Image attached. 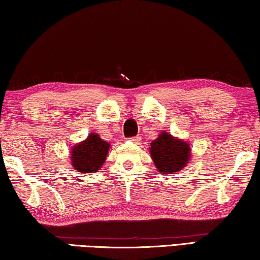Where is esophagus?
<instances>
[{
  "mask_svg": "<svg viewBox=\"0 0 260 260\" xmlns=\"http://www.w3.org/2000/svg\"><path fill=\"white\" fill-rule=\"evenodd\" d=\"M129 140H131V141H133V142H135V143H138L139 141L141 140V138H140V135H137V137H133V138H131Z\"/></svg>",
  "mask_w": 260,
  "mask_h": 260,
  "instance_id": "obj_1",
  "label": "esophagus"
}]
</instances>
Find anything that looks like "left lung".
Wrapping results in <instances>:
<instances>
[{
    "instance_id": "obj_1",
    "label": "left lung",
    "mask_w": 260,
    "mask_h": 260,
    "mask_svg": "<svg viewBox=\"0 0 260 260\" xmlns=\"http://www.w3.org/2000/svg\"><path fill=\"white\" fill-rule=\"evenodd\" d=\"M149 152L158 172L173 174L188 165L191 149L185 141L175 139L167 132H162L156 140L150 143Z\"/></svg>"
}]
</instances>
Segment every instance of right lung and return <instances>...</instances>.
<instances>
[{"label":"right lung","mask_w":260,"mask_h":260,"mask_svg":"<svg viewBox=\"0 0 260 260\" xmlns=\"http://www.w3.org/2000/svg\"><path fill=\"white\" fill-rule=\"evenodd\" d=\"M110 143L104 141L98 134L91 133L83 142L71 149L72 168L80 173L99 172L106 160Z\"/></svg>","instance_id":"right-lung-1"}]
</instances>
